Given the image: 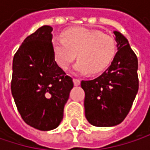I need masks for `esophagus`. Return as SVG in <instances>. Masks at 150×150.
Wrapping results in <instances>:
<instances>
[{
    "label": "esophagus",
    "mask_w": 150,
    "mask_h": 150,
    "mask_svg": "<svg viewBox=\"0 0 150 150\" xmlns=\"http://www.w3.org/2000/svg\"><path fill=\"white\" fill-rule=\"evenodd\" d=\"M73 81H74V84H75V86H78V85H80V83H81V81H80L79 79H77V78H74V79H73Z\"/></svg>",
    "instance_id": "esophagus-1"
}]
</instances>
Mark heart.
Returning a JSON list of instances; mask_svg holds the SVG:
<instances>
[{"mask_svg":"<svg viewBox=\"0 0 150 150\" xmlns=\"http://www.w3.org/2000/svg\"><path fill=\"white\" fill-rule=\"evenodd\" d=\"M62 39L54 38L52 49L57 65L67 69L76 55L75 65L78 73L98 74L113 62L117 50L115 39L101 31L87 28H71L62 33Z\"/></svg>","mask_w":150,"mask_h":150,"instance_id":"1","label":"heart"}]
</instances>
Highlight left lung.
<instances>
[{"instance_id":"left-lung-1","label":"left lung","mask_w":150,"mask_h":150,"mask_svg":"<svg viewBox=\"0 0 150 150\" xmlns=\"http://www.w3.org/2000/svg\"><path fill=\"white\" fill-rule=\"evenodd\" d=\"M118 51L100 76L81 81L85 92V115L96 127H112L121 123L129 114L138 92V60L128 40L114 32Z\"/></svg>"}]
</instances>
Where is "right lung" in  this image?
<instances>
[{
	"mask_svg": "<svg viewBox=\"0 0 150 150\" xmlns=\"http://www.w3.org/2000/svg\"><path fill=\"white\" fill-rule=\"evenodd\" d=\"M50 26L28 35L13 59L11 92L23 121L40 130L59 126L73 79L57 65Z\"/></svg>",
	"mask_w": 150,
	"mask_h": 150,
	"instance_id": "obj_1",
	"label": "right lung"
}]
</instances>
